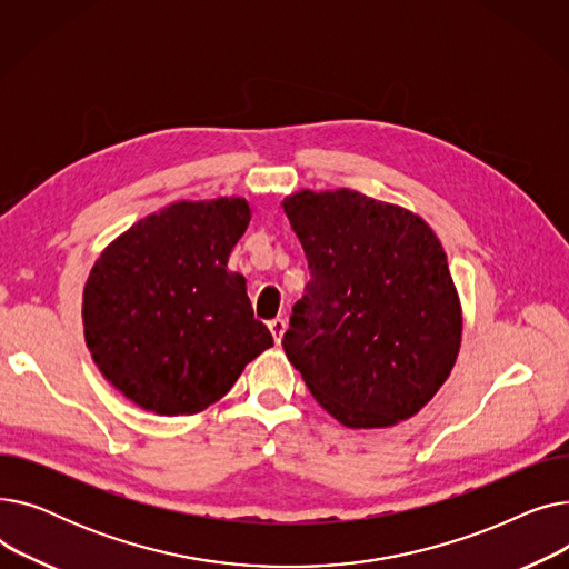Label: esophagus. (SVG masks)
<instances>
[{
  "label": "esophagus",
  "instance_id": "1",
  "mask_svg": "<svg viewBox=\"0 0 569 569\" xmlns=\"http://www.w3.org/2000/svg\"><path fill=\"white\" fill-rule=\"evenodd\" d=\"M286 327H288V320H286V318L269 320V332H272V337H274L277 343H281L283 335H286Z\"/></svg>",
  "mask_w": 569,
  "mask_h": 569
}]
</instances>
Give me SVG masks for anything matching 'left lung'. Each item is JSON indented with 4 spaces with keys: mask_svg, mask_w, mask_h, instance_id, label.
Segmentation results:
<instances>
[{
    "mask_svg": "<svg viewBox=\"0 0 569 569\" xmlns=\"http://www.w3.org/2000/svg\"><path fill=\"white\" fill-rule=\"evenodd\" d=\"M283 212L311 281L283 350L313 399L348 429L420 412L450 376L463 316L431 226L360 191H297Z\"/></svg>",
    "mask_w": 569,
    "mask_h": 569,
    "instance_id": "obj_1",
    "label": "left lung"
}]
</instances>
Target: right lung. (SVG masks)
<instances>
[{
  "instance_id": "obj_1",
  "label": "right lung",
  "mask_w": 569,
  "mask_h": 569,
  "mask_svg": "<svg viewBox=\"0 0 569 569\" xmlns=\"http://www.w3.org/2000/svg\"><path fill=\"white\" fill-rule=\"evenodd\" d=\"M249 221L244 198L179 200L97 258L82 292L84 341L103 378L142 410L196 415L274 346L247 279L228 269Z\"/></svg>"
}]
</instances>
